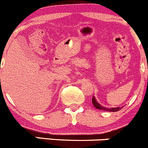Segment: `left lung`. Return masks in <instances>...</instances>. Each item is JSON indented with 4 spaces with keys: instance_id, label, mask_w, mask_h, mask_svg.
I'll return each instance as SVG.
<instances>
[{
    "instance_id": "left-lung-1",
    "label": "left lung",
    "mask_w": 148,
    "mask_h": 148,
    "mask_svg": "<svg viewBox=\"0 0 148 148\" xmlns=\"http://www.w3.org/2000/svg\"><path fill=\"white\" fill-rule=\"evenodd\" d=\"M92 103L94 105V106L97 108V109H99V110H102L105 111H110V112H116V111H119V110L121 109L122 108H106L102 107V105H99L97 102L96 101L95 98L93 97L92 98Z\"/></svg>"
}]
</instances>
